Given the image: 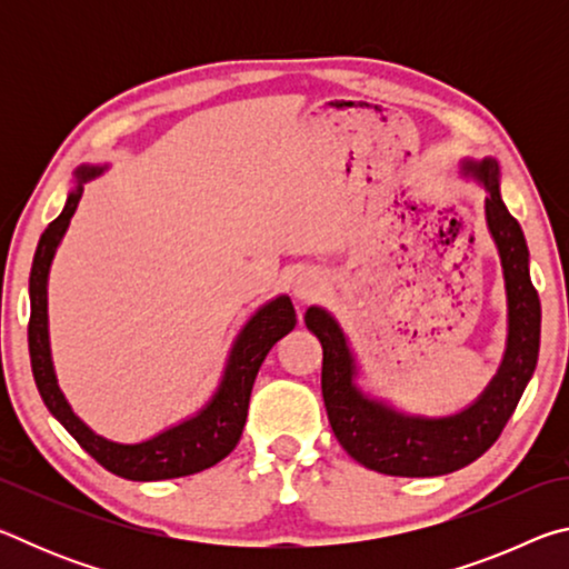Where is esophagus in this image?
Wrapping results in <instances>:
<instances>
[{"label": "esophagus", "mask_w": 569, "mask_h": 569, "mask_svg": "<svg viewBox=\"0 0 569 569\" xmlns=\"http://www.w3.org/2000/svg\"><path fill=\"white\" fill-rule=\"evenodd\" d=\"M293 291H296L298 298H301V301H311V298H316V296L323 291V281L316 273H303L296 281Z\"/></svg>", "instance_id": "34e87169"}]
</instances>
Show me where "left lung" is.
<instances>
[{"instance_id":"1","label":"left lung","mask_w":569,"mask_h":569,"mask_svg":"<svg viewBox=\"0 0 569 569\" xmlns=\"http://www.w3.org/2000/svg\"><path fill=\"white\" fill-rule=\"evenodd\" d=\"M477 172L489 192L487 226L502 256L509 346L502 369L475 407L449 419H411L363 399L351 383L353 366L341 329L321 308L306 311V326L323 346L321 391L333 435L349 457L381 475L439 477L471 465L502 435L537 366L542 308L529 278L522 228L499 198L497 162L485 160Z\"/></svg>"}]
</instances>
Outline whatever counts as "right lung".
<instances>
[{"label":"right lung","mask_w":569,"mask_h":569,"mask_svg":"<svg viewBox=\"0 0 569 569\" xmlns=\"http://www.w3.org/2000/svg\"><path fill=\"white\" fill-rule=\"evenodd\" d=\"M80 180L94 176V170L82 168ZM82 198V188H77L67 198V206L50 226L44 228L37 246L32 273H30V326H27V341H30V359L34 383L40 397L47 403L57 421L70 431L77 445L102 465L112 475L132 481H158L188 477L196 471L218 465L236 449L240 435H243L250 389H253L256 373L261 369L266 353L273 349L278 339H283L296 326V311L288 296L276 298L273 303L261 308L240 333V339L230 356L226 379L220 383L216 399L208 409L198 413L196 419L182 421L180 427L166 431L142 445H114L102 439L84 427L67 407L60 387H57L52 361H50V341H47V273L60 238L64 236L77 203Z\"/></svg>","instance_id":"1"}]
</instances>
